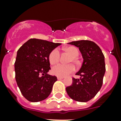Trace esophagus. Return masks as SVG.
Masks as SVG:
<instances>
[{
    "mask_svg": "<svg viewBox=\"0 0 121 121\" xmlns=\"http://www.w3.org/2000/svg\"><path fill=\"white\" fill-rule=\"evenodd\" d=\"M57 78H58V80H62L64 78V77H57Z\"/></svg>",
    "mask_w": 121,
    "mask_h": 121,
    "instance_id": "34e87169",
    "label": "esophagus"
}]
</instances>
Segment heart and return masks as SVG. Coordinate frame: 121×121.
Instances as JSON below:
<instances>
[{
    "instance_id": "1",
    "label": "heart",
    "mask_w": 121,
    "mask_h": 121,
    "mask_svg": "<svg viewBox=\"0 0 121 121\" xmlns=\"http://www.w3.org/2000/svg\"><path fill=\"white\" fill-rule=\"evenodd\" d=\"M63 50L71 56L68 60V63L73 62L76 65L78 64L77 57L79 55L78 49L75 46H68L64 48ZM60 60V52L57 49H54L50 52L49 55V61L51 65H56ZM75 70V66L73 65H58L54 66L51 72L53 75L58 77H65L72 73Z\"/></svg>"
}]
</instances>
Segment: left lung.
Segmentation results:
<instances>
[{"instance_id": "obj_1", "label": "left lung", "mask_w": 121, "mask_h": 121, "mask_svg": "<svg viewBox=\"0 0 121 121\" xmlns=\"http://www.w3.org/2000/svg\"><path fill=\"white\" fill-rule=\"evenodd\" d=\"M68 44L78 48L83 59L82 65L76 75L80 78H73L66 91L71 99L86 102L94 98L101 88L105 72L104 56L99 46L88 40L72 41Z\"/></svg>"}]
</instances>
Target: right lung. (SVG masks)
I'll return each instance as SVG.
<instances>
[{"label":"right lung","instance_id":"1","mask_svg":"<svg viewBox=\"0 0 121 121\" xmlns=\"http://www.w3.org/2000/svg\"><path fill=\"white\" fill-rule=\"evenodd\" d=\"M61 43L30 39L17 52L14 69L16 80L22 95L30 102L46 99L51 94L56 77L48 73L49 55Z\"/></svg>","mask_w":121,"mask_h":121}]
</instances>
